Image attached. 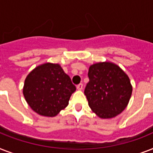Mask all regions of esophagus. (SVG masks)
Returning <instances> with one entry per match:
<instances>
[{"mask_svg": "<svg viewBox=\"0 0 153 153\" xmlns=\"http://www.w3.org/2000/svg\"><path fill=\"white\" fill-rule=\"evenodd\" d=\"M82 87H83V85H82V83H79V85H77V89H78L79 91H81L82 89Z\"/></svg>", "mask_w": 153, "mask_h": 153, "instance_id": "1", "label": "esophagus"}]
</instances>
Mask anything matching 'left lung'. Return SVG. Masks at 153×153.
I'll use <instances>...</instances> for the list:
<instances>
[{
  "instance_id": "8db88e82",
  "label": "left lung",
  "mask_w": 153,
  "mask_h": 153,
  "mask_svg": "<svg viewBox=\"0 0 153 153\" xmlns=\"http://www.w3.org/2000/svg\"><path fill=\"white\" fill-rule=\"evenodd\" d=\"M84 94L89 106L101 118H112L126 109L132 94L128 75L112 62L91 65Z\"/></svg>"
}]
</instances>
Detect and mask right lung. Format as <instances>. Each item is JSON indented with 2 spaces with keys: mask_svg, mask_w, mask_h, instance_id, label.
<instances>
[{
  "mask_svg": "<svg viewBox=\"0 0 153 153\" xmlns=\"http://www.w3.org/2000/svg\"><path fill=\"white\" fill-rule=\"evenodd\" d=\"M76 87L59 64L45 63L27 76L23 94L29 106L39 115L56 116L67 106Z\"/></svg>",
  "mask_w": 153,
  "mask_h": 153,
  "instance_id": "1",
  "label": "right lung"
}]
</instances>
